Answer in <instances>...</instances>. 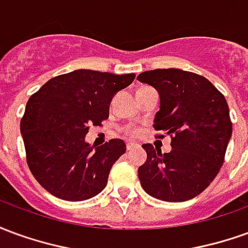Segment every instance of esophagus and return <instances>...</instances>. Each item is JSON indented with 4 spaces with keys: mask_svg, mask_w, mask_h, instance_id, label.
I'll list each match as a JSON object with an SVG mask.
<instances>
[{
    "mask_svg": "<svg viewBox=\"0 0 248 248\" xmlns=\"http://www.w3.org/2000/svg\"><path fill=\"white\" fill-rule=\"evenodd\" d=\"M134 147H137V145H135V143H133V142H129V143L126 145V149H127V150H129V151L133 150Z\"/></svg>",
    "mask_w": 248,
    "mask_h": 248,
    "instance_id": "34e87169",
    "label": "esophagus"
}]
</instances>
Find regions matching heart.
<instances>
[{
  "label": "heart",
  "mask_w": 248,
  "mask_h": 248,
  "mask_svg": "<svg viewBox=\"0 0 248 248\" xmlns=\"http://www.w3.org/2000/svg\"><path fill=\"white\" fill-rule=\"evenodd\" d=\"M126 133H127L130 137H137V135H140V130L135 129V127H130V129L126 130Z\"/></svg>",
  "instance_id": "1"
}]
</instances>
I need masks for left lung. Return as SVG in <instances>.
<instances>
[{
    "label": "left lung",
    "instance_id": "1",
    "mask_svg": "<svg viewBox=\"0 0 248 248\" xmlns=\"http://www.w3.org/2000/svg\"><path fill=\"white\" fill-rule=\"evenodd\" d=\"M137 78L159 94L153 126L171 137L170 153L142 145L147 159L138 169L140 186L165 202L192 199L210 186L223 165L232 134L226 98L207 78L181 69L143 71Z\"/></svg>",
    "mask_w": 248,
    "mask_h": 248
}]
</instances>
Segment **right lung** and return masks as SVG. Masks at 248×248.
Masks as SVG:
<instances>
[{
  "instance_id": "right-lung-1",
  "label": "right lung",
  "mask_w": 248,
  "mask_h": 248,
  "mask_svg": "<svg viewBox=\"0 0 248 248\" xmlns=\"http://www.w3.org/2000/svg\"><path fill=\"white\" fill-rule=\"evenodd\" d=\"M135 74L79 69L54 77L34 93L21 119L26 162L37 182L51 195L70 201L95 197L126 151L122 140L103 146L85 140L89 127L108 118L113 97Z\"/></svg>"
}]
</instances>
